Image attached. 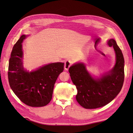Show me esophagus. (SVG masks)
Wrapping results in <instances>:
<instances>
[{"mask_svg": "<svg viewBox=\"0 0 133 133\" xmlns=\"http://www.w3.org/2000/svg\"><path fill=\"white\" fill-rule=\"evenodd\" d=\"M71 62L70 60H67L65 62V65H64V69H65V70H68L69 69V67L71 66Z\"/></svg>", "mask_w": 133, "mask_h": 133, "instance_id": "1", "label": "esophagus"}]
</instances>
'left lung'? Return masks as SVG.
<instances>
[{"instance_id": "8db88e82", "label": "left lung", "mask_w": 133, "mask_h": 133, "mask_svg": "<svg viewBox=\"0 0 133 133\" xmlns=\"http://www.w3.org/2000/svg\"><path fill=\"white\" fill-rule=\"evenodd\" d=\"M116 55L114 66L99 78L93 77L83 63L74 64L69 69L71 79L78 93L76 99L85 109H96L111 102L121 90L124 80V59L122 50L114 39L108 42Z\"/></svg>"}]
</instances>
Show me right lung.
<instances>
[{
    "label": "right lung",
    "mask_w": 133,
    "mask_h": 133,
    "mask_svg": "<svg viewBox=\"0 0 133 133\" xmlns=\"http://www.w3.org/2000/svg\"><path fill=\"white\" fill-rule=\"evenodd\" d=\"M22 35L15 44L9 62L8 80L12 90L26 105L32 107L46 105L53 95L55 83L64 70V63H53L30 72L23 67Z\"/></svg>",
    "instance_id": "add662e5"
}]
</instances>
